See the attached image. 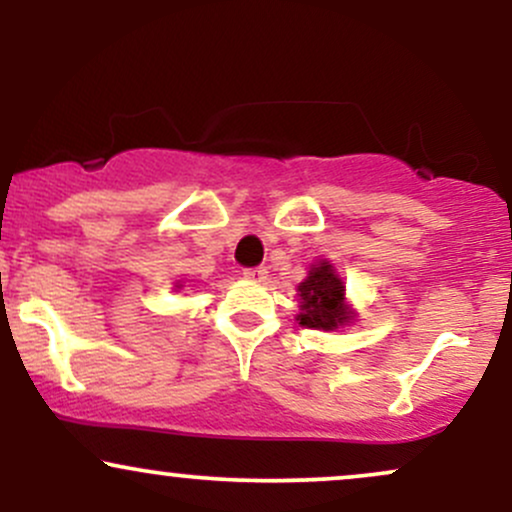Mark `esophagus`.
I'll use <instances>...</instances> for the list:
<instances>
[{
	"label": "esophagus",
	"mask_w": 512,
	"mask_h": 512,
	"mask_svg": "<svg viewBox=\"0 0 512 512\" xmlns=\"http://www.w3.org/2000/svg\"><path fill=\"white\" fill-rule=\"evenodd\" d=\"M243 274H245V279H250V281H264L267 279V267H248V269H243Z\"/></svg>",
	"instance_id": "esophagus-1"
}]
</instances>
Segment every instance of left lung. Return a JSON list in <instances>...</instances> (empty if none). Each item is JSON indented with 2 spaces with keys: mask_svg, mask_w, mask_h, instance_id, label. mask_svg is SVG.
Wrapping results in <instances>:
<instances>
[{
  "mask_svg": "<svg viewBox=\"0 0 512 512\" xmlns=\"http://www.w3.org/2000/svg\"><path fill=\"white\" fill-rule=\"evenodd\" d=\"M298 296H301L298 322L303 327L330 332L354 317L344 305V284L334 274L330 262H320L310 269L308 279L298 286Z\"/></svg>",
  "mask_w": 512,
  "mask_h": 512,
  "instance_id": "1",
  "label": "left lung"
}]
</instances>
